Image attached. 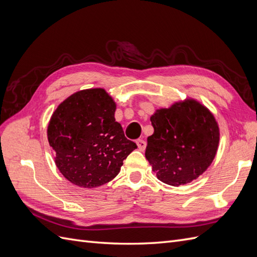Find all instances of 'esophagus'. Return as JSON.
<instances>
[{
    "label": "esophagus",
    "mask_w": 257,
    "mask_h": 257,
    "mask_svg": "<svg viewBox=\"0 0 257 257\" xmlns=\"http://www.w3.org/2000/svg\"><path fill=\"white\" fill-rule=\"evenodd\" d=\"M136 144H137V146H138V149L141 150V151H144V150L146 149L147 143H146L145 141H143V139H137V141H136Z\"/></svg>",
    "instance_id": "1"
}]
</instances>
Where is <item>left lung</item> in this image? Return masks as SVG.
I'll use <instances>...</instances> for the list:
<instances>
[{
  "instance_id": "left-lung-1",
  "label": "left lung",
  "mask_w": 257,
  "mask_h": 257,
  "mask_svg": "<svg viewBox=\"0 0 257 257\" xmlns=\"http://www.w3.org/2000/svg\"><path fill=\"white\" fill-rule=\"evenodd\" d=\"M154 128L147 139L146 159L159 180L186 184L211 164L219 145V126L206 107L192 99L158 109L150 118Z\"/></svg>"
}]
</instances>
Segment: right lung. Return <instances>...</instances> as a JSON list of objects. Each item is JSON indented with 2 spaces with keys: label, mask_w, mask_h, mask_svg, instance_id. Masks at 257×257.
<instances>
[{
  "label": "right lung",
  "mask_w": 257,
  "mask_h": 257,
  "mask_svg": "<svg viewBox=\"0 0 257 257\" xmlns=\"http://www.w3.org/2000/svg\"><path fill=\"white\" fill-rule=\"evenodd\" d=\"M115 104L104 89L76 92L61 103L48 125L56 165L68 181L96 188L119 174L134 142L114 119Z\"/></svg>",
  "instance_id": "right-lung-1"
}]
</instances>
